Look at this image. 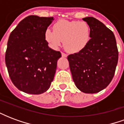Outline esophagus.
<instances>
[{
	"mask_svg": "<svg viewBox=\"0 0 124 124\" xmlns=\"http://www.w3.org/2000/svg\"><path fill=\"white\" fill-rule=\"evenodd\" d=\"M62 56L64 57V58H66V57H67V54H65L64 52H62Z\"/></svg>",
	"mask_w": 124,
	"mask_h": 124,
	"instance_id": "esophagus-1",
	"label": "esophagus"
}]
</instances>
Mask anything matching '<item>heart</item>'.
Instances as JSON below:
<instances>
[{"label":"heart","mask_w":124,"mask_h":124,"mask_svg":"<svg viewBox=\"0 0 124 124\" xmlns=\"http://www.w3.org/2000/svg\"><path fill=\"white\" fill-rule=\"evenodd\" d=\"M91 37V28L86 21L62 20L54 24V31L47 28L44 32L45 40L50 48L58 49L64 42L65 50L76 54L88 46Z\"/></svg>","instance_id":"b5f03b06"}]
</instances>
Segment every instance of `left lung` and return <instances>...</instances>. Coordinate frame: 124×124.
<instances>
[{"label": "left lung", "instance_id": "8db88e82", "mask_svg": "<svg viewBox=\"0 0 124 124\" xmlns=\"http://www.w3.org/2000/svg\"><path fill=\"white\" fill-rule=\"evenodd\" d=\"M91 28L88 46L80 52L68 56L72 79L81 92H99L111 82L118 61L114 33L93 17L84 18Z\"/></svg>", "mask_w": 124, "mask_h": 124}]
</instances>
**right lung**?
<instances>
[{"label":"right lung","mask_w":124,"mask_h":124,"mask_svg":"<svg viewBox=\"0 0 124 124\" xmlns=\"http://www.w3.org/2000/svg\"><path fill=\"white\" fill-rule=\"evenodd\" d=\"M53 17L28 16L10 34L5 62L12 83L20 91L40 94L53 81L60 52L48 46L44 32Z\"/></svg>","instance_id":"add662e5"}]
</instances>
